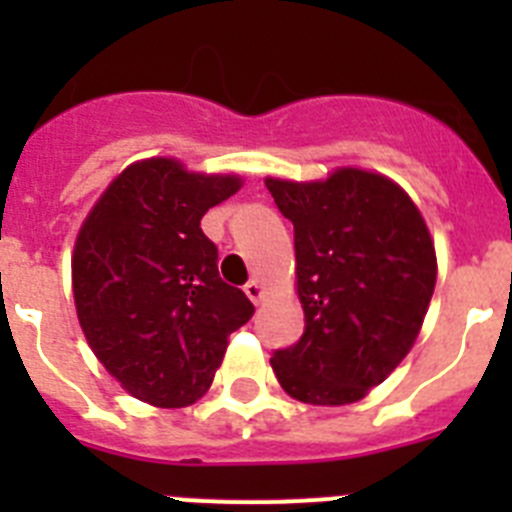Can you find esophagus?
<instances>
[{"label":"esophagus","mask_w":512,"mask_h":512,"mask_svg":"<svg viewBox=\"0 0 512 512\" xmlns=\"http://www.w3.org/2000/svg\"><path fill=\"white\" fill-rule=\"evenodd\" d=\"M246 295H248V300L253 302V305H259L261 302V297H264V284L259 282V279H251V282L246 284Z\"/></svg>","instance_id":"obj_1"}]
</instances>
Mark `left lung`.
<instances>
[{
  "mask_svg": "<svg viewBox=\"0 0 512 512\" xmlns=\"http://www.w3.org/2000/svg\"><path fill=\"white\" fill-rule=\"evenodd\" d=\"M295 225L305 333L271 354L284 392L348 405L390 377L418 338L436 287V251L418 207L395 182L338 169L325 182L266 179Z\"/></svg>",
  "mask_w": 512,
  "mask_h": 512,
  "instance_id": "left-lung-1",
  "label": "left lung"
}]
</instances>
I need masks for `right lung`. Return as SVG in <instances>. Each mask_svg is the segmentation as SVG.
I'll return each instance as SVG.
<instances>
[{"label": "right lung", "mask_w": 512, "mask_h": 512, "mask_svg": "<svg viewBox=\"0 0 512 512\" xmlns=\"http://www.w3.org/2000/svg\"><path fill=\"white\" fill-rule=\"evenodd\" d=\"M238 189L235 176L148 158L117 176L76 238L81 330L104 369L156 408L200 400L228 336L253 315L241 289L220 279L217 246L200 228Z\"/></svg>", "instance_id": "right-lung-1"}]
</instances>
